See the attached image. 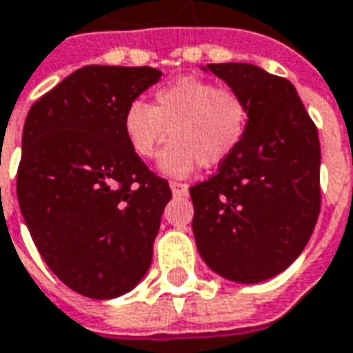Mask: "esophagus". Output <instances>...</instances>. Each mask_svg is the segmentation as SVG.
Here are the masks:
<instances>
[{"mask_svg":"<svg viewBox=\"0 0 353 353\" xmlns=\"http://www.w3.org/2000/svg\"><path fill=\"white\" fill-rule=\"evenodd\" d=\"M170 189L174 192V196H183V194L189 192V185L179 183V181H172V183H170Z\"/></svg>","mask_w":353,"mask_h":353,"instance_id":"esophagus-1","label":"esophagus"}]
</instances>
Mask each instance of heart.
<instances>
[{
    "label": "heart",
    "instance_id": "b5f03b06",
    "mask_svg": "<svg viewBox=\"0 0 353 353\" xmlns=\"http://www.w3.org/2000/svg\"><path fill=\"white\" fill-rule=\"evenodd\" d=\"M249 119V103L239 91L187 77L159 88L151 104L130 103L123 132L140 159H153L170 132L159 168L170 177H185L200 164L213 168L226 161L241 145Z\"/></svg>",
    "mask_w": 353,
    "mask_h": 353
}]
</instances>
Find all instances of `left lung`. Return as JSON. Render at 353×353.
I'll return each instance as SVG.
<instances>
[{
    "label": "left lung",
    "instance_id": "left-lung-1",
    "mask_svg": "<svg viewBox=\"0 0 353 353\" xmlns=\"http://www.w3.org/2000/svg\"><path fill=\"white\" fill-rule=\"evenodd\" d=\"M205 70L239 91L250 119L215 176L190 187L203 262L228 281L256 284L288 268L320 215V140L296 88L250 63Z\"/></svg>",
    "mask_w": 353,
    "mask_h": 353
}]
</instances>
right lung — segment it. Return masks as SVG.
Instances as JSON below:
<instances>
[{"label":"right lung","mask_w":353,"mask_h":353,"mask_svg":"<svg viewBox=\"0 0 353 353\" xmlns=\"http://www.w3.org/2000/svg\"><path fill=\"white\" fill-rule=\"evenodd\" d=\"M161 74L88 65L44 93L23 123V221L52 273L91 299L123 296L151 265L172 190L132 153L123 116Z\"/></svg>","instance_id":"1"}]
</instances>
